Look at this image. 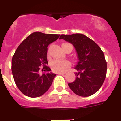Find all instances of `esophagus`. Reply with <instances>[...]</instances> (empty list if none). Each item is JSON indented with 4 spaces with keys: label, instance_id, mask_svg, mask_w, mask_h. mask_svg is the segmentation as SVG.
<instances>
[{
    "label": "esophagus",
    "instance_id": "obj_1",
    "mask_svg": "<svg viewBox=\"0 0 121 121\" xmlns=\"http://www.w3.org/2000/svg\"><path fill=\"white\" fill-rule=\"evenodd\" d=\"M66 73V72H63V73H58V75H65V74Z\"/></svg>",
    "mask_w": 121,
    "mask_h": 121
}]
</instances>
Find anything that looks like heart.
Here are the masks:
<instances>
[{"instance_id": "b5f03b06", "label": "heart", "mask_w": 121, "mask_h": 121, "mask_svg": "<svg viewBox=\"0 0 121 121\" xmlns=\"http://www.w3.org/2000/svg\"><path fill=\"white\" fill-rule=\"evenodd\" d=\"M70 46L72 48V44L69 43L62 44V46ZM70 62L68 60H54L50 63V66L53 72H63L66 68L70 66Z\"/></svg>"}]
</instances>
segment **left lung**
<instances>
[{
  "mask_svg": "<svg viewBox=\"0 0 121 121\" xmlns=\"http://www.w3.org/2000/svg\"><path fill=\"white\" fill-rule=\"evenodd\" d=\"M64 39L74 46L78 61L75 67L76 79L68 83L75 94L88 97L99 90L105 80L107 62L103 51L93 40L83 34L61 35L59 39Z\"/></svg>",
  "mask_w": 121,
  "mask_h": 121,
  "instance_id": "8db88e82",
  "label": "left lung"
}]
</instances>
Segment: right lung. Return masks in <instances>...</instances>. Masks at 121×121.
Returning a JSON list of instances; mask_svg holds the SVG:
<instances>
[{
  "label": "right lung",
  "mask_w": 121,
  "mask_h": 121,
  "mask_svg": "<svg viewBox=\"0 0 121 121\" xmlns=\"http://www.w3.org/2000/svg\"><path fill=\"white\" fill-rule=\"evenodd\" d=\"M59 35L35 32L20 44L12 59V72L20 91L29 97L43 95L52 84L56 75L47 66V51L49 44L55 41ZM43 66L47 74L39 73Z\"/></svg>",
  "instance_id": "right-lung-1"
}]
</instances>
